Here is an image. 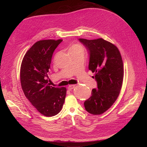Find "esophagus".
<instances>
[{
    "mask_svg": "<svg viewBox=\"0 0 147 147\" xmlns=\"http://www.w3.org/2000/svg\"><path fill=\"white\" fill-rule=\"evenodd\" d=\"M76 85H74V84H70V85H69L68 87V89L69 90H71L72 89H73L74 88Z\"/></svg>",
    "mask_w": 147,
    "mask_h": 147,
    "instance_id": "34e87169",
    "label": "esophagus"
}]
</instances>
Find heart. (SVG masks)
<instances>
[{
  "instance_id": "b5f03b06",
  "label": "heart",
  "mask_w": 147,
  "mask_h": 147,
  "mask_svg": "<svg viewBox=\"0 0 147 147\" xmlns=\"http://www.w3.org/2000/svg\"><path fill=\"white\" fill-rule=\"evenodd\" d=\"M82 49V48L80 45L78 44H74L71 46L70 49Z\"/></svg>"
}]
</instances>
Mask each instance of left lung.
Segmentation results:
<instances>
[{
  "mask_svg": "<svg viewBox=\"0 0 147 147\" xmlns=\"http://www.w3.org/2000/svg\"><path fill=\"white\" fill-rule=\"evenodd\" d=\"M89 53V69L94 73L98 89L84 102L86 110L99 115L109 110L117 99L121 89L124 70L117 46L102 38L94 40L79 38Z\"/></svg>",
  "mask_w": 147,
  "mask_h": 147,
  "instance_id": "left-lung-1",
  "label": "left lung"
}]
</instances>
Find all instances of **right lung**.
Listing matches in <instances>:
<instances>
[{
  "label": "right lung",
  "instance_id": "add662e5",
  "mask_svg": "<svg viewBox=\"0 0 147 147\" xmlns=\"http://www.w3.org/2000/svg\"><path fill=\"white\" fill-rule=\"evenodd\" d=\"M62 41L48 39L36 42L25 54L21 65L20 81L24 94L36 110L46 117L60 112L66 96V88L50 86L46 79L53 53Z\"/></svg>",
  "mask_w": 147,
  "mask_h": 147
}]
</instances>
